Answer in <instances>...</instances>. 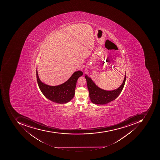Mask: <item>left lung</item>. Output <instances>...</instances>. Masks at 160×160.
I'll return each instance as SVG.
<instances>
[{"mask_svg": "<svg viewBox=\"0 0 160 160\" xmlns=\"http://www.w3.org/2000/svg\"><path fill=\"white\" fill-rule=\"evenodd\" d=\"M87 82L90 100L93 103L103 105L108 103L116 99L122 91L126 79L125 74L124 80L120 87L115 90L107 91L98 88L88 75H85Z\"/></svg>", "mask_w": 160, "mask_h": 160, "instance_id": "left-lung-1", "label": "left lung"}]
</instances>
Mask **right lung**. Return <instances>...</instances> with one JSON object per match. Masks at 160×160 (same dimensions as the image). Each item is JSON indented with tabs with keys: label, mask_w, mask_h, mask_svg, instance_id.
Segmentation results:
<instances>
[{
	"label": "right lung",
	"mask_w": 160,
	"mask_h": 160,
	"mask_svg": "<svg viewBox=\"0 0 160 160\" xmlns=\"http://www.w3.org/2000/svg\"><path fill=\"white\" fill-rule=\"evenodd\" d=\"M83 73L81 71L75 72L63 84L59 86H50L40 81L37 69V79L39 88L48 99L60 104L68 102L73 98L75 94L76 82Z\"/></svg>",
	"instance_id": "1"
}]
</instances>
